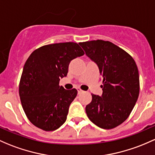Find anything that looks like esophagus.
Listing matches in <instances>:
<instances>
[{"mask_svg":"<svg viewBox=\"0 0 155 155\" xmlns=\"http://www.w3.org/2000/svg\"><path fill=\"white\" fill-rule=\"evenodd\" d=\"M77 91H78V93H79V94H81V93L83 92V91L80 88H77Z\"/></svg>","mask_w":155,"mask_h":155,"instance_id":"1","label":"esophagus"}]
</instances>
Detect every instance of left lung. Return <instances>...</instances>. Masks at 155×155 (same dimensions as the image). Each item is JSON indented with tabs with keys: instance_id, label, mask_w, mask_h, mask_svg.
Masks as SVG:
<instances>
[{
	"instance_id": "8db88e82",
	"label": "left lung",
	"mask_w": 155,
	"mask_h": 155,
	"mask_svg": "<svg viewBox=\"0 0 155 155\" xmlns=\"http://www.w3.org/2000/svg\"><path fill=\"white\" fill-rule=\"evenodd\" d=\"M79 45L97 64L102 79V96L91 94L92 100L85 107L87 116L99 128H116L129 117L139 97L137 66L127 52L108 41Z\"/></svg>"
}]
</instances>
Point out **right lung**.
<instances>
[{"instance_id":"add662e5","label":"right lung","mask_w":155,"mask_h":155,"mask_svg":"<svg viewBox=\"0 0 155 155\" xmlns=\"http://www.w3.org/2000/svg\"><path fill=\"white\" fill-rule=\"evenodd\" d=\"M84 54L77 43L45 45L34 50L24 66L19 83V96L26 116L35 126L55 131L64 123L69 106L77 90L59 86L69 64Z\"/></svg>"}]
</instances>
